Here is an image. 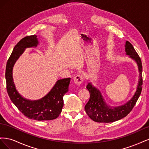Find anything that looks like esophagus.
<instances>
[{
  "label": "esophagus",
  "mask_w": 149,
  "mask_h": 149,
  "mask_svg": "<svg viewBox=\"0 0 149 149\" xmlns=\"http://www.w3.org/2000/svg\"><path fill=\"white\" fill-rule=\"evenodd\" d=\"M84 76L83 74H79L76 76L74 78V82L76 84L80 85L84 81Z\"/></svg>",
  "instance_id": "34e87169"
}]
</instances>
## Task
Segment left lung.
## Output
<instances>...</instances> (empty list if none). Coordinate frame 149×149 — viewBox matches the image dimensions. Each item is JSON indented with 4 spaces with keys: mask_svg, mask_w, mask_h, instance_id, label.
<instances>
[{
    "mask_svg": "<svg viewBox=\"0 0 149 149\" xmlns=\"http://www.w3.org/2000/svg\"><path fill=\"white\" fill-rule=\"evenodd\" d=\"M125 52L127 53L126 54L130 55V57L136 61L138 65L140 74L137 91L131 100L125 104L112 107L106 105L100 91L91 83H88L86 88L90 93V98L84 107V109L89 118L97 123H112L125 118L132 110L141 95L143 82L141 59L132 45L128 41L125 43Z\"/></svg>",
    "mask_w": 149,
    "mask_h": 149,
    "instance_id": "1",
    "label": "left lung"
}]
</instances>
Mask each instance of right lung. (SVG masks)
<instances>
[{
	"mask_svg": "<svg viewBox=\"0 0 149 149\" xmlns=\"http://www.w3.org/2000/svg\"><path fill=\"white\" fill-rule=\"evenodd\" d=\"M38 42L36 35L27 36L21 39L13 48L6 65V79L7 93L12 102L26 118L37 120L56 119L63 106V96L68 91L71 78L58 80L47 96L38 101H29L18 93L13 84L12 68L24 49L36 47Z\"/></svg>",
	"mask_w": 149,
	"mask_h": 149,
	"instance_id": "1",
	"label": "right lung"
}]
</instances>
